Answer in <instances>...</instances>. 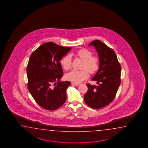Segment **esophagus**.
Here are the masks:
<instances>
[{"label":"esophagus","instance_id":"esophagus-1","mask_svg":"<svg viewBox=\"0 0 148 148\" xmlns=\"http://www.w3.org/2000/svg\"><path fill=\"white\" fill-rule=\"evenodd\" d=\"M71 84L73 85H74V86H76L80 85L79 84H78V83H75V82H72V83H71Z\"/></svg>","mask_w":148,"mask_h":148}]
</instances>
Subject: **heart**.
<instances>
[{"label":"heart","instance_id":"1","mask_svg":"<svg viewBox=\"0 0 148 148\" xmlns=\"http://www.w3.org/2000/svg\"><path fill=\"white\" fill-rule=\"evenodd\" d=\"M75 55L83 61L81 70H73L69 73H66V78L67 80L75 83H79L88 77V71L90 73H94L99 68V59L96 56H92V53L90 51L86 49L79 50ZM61 66L63 69L68 70L71 67V57L67 55L63 57L61 60ZM86 69L87 70H86Z\"/></svg>","mask_w":148,"mask_h":148}]
</instances>
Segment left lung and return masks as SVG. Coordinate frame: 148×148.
Here are the masks:
<instances>
[{
  "label": "left lung",
  "mask_w": 148,
  "mask_h": 148,
  "mask_svg": "<svg viewBox=\"0 0 148 148\" xmlns=\"http://www.w3.org/2000/svg\"><path fill=\"white\" fill-rule=\"evenodd\" d=\"M89 45L94 47L99 58V68L91 79L98 85L87 84L84 101L89 107L99 109L110 104L115 97L121 84V66L113 50L101 41H92Z\"/></svg>",
  "instance_id": "obj_1"
}]
</instances>
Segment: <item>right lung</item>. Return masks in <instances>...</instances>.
<instances>
[{
	"instance_id": "add662e5",
	"label": "right lung",
	"mask_w": 148,
	"mask_h": 148,
	"mask_svg": "<svg viewBox=\"0 0 148 148\" xmlns=\"http://www.w3.org/2000/svg\"><path fill=\"white\" fill-rule=\"evenodd\" d=\"M71 49L47 42L29 57L27 66L28 90L36 102L45 110H57L66 101V90L71 82L60 81L63 70L59 61Z\"/></svg>"
}]
</instances>
